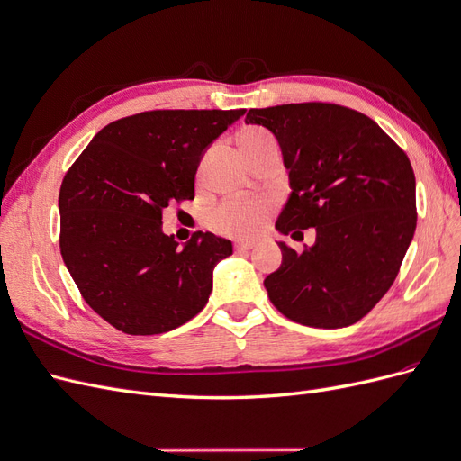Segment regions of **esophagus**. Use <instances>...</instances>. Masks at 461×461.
<instances>
[{
	"label": "esophagus",
	"mask_w": 461,
	"mask_h": 461,
	"mask_svg": "<svg viewBox=\"0 0 461 461\" xmlns=\"http://www.w3.org/2000/svg\"><path fill=\"white\" fill-rule=\"evenodd\" d=\"M256 246V242H249V240H239L234 244L236 252H248V249H252Z\"/></svg>",
	"instance_id": "obj_1"
}]
</instances>
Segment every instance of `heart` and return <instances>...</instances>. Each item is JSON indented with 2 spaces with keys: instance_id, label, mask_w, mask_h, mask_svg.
I'll list each match as a JSON object with an SVG mask.
<instances>
[{
  "instance_id": "obj_1",
  "label": "heart",
  "mask_w": 461,
  "mask_h": 461,
  "mask_svg": "<svg viewBox=\"0 0 461 461\" xmlns=\"http://www.w3.org/2000/svg\"><path fill=\"white\" fill-rule=\"evenodd\" d=\"M271 138L261 129H252L242 134L240 142L246 140H267ZM271 202L263 198H234L219 203L207 215V225L221 234L248 236L258 232L269 215Z\"/></svg>"
}]
</instances>
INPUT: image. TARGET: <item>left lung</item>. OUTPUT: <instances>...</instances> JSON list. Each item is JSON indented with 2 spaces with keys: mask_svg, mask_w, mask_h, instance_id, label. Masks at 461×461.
I'll return each mask as SVG.
<instances>
[{
  "mask_svg": "<svg viewBox=\"0 0 461 461\" xmlns=\"http://www.w3.org/2000/svg\"><path fill=\"white\" fill-rule=\"evenodd\" d=\"M283 151L290 196L276 230L317 236L265 278L269 300L294 323L340 329L367 315L393 286L415 232V175L403 149L367 115L337 104L249 109Z\"/></svg>",
  "mask_w": 461,
  "mask_h": 461,
  "instance_id": "obj_1",
  "label": "left lung"
}]
</instances>
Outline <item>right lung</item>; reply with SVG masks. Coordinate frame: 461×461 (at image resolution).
I'll use <instances>...</instances> for the list:
<instances>
[{"instance_id": "obj_1", "label": "right lung", "mask_w": 461, "mask_h": 461, "mask_svg": "<svg viewBox=\"0 0 461 461\" xmlns=\"http://www.w3.org/2000/svg\"><path fill=\"white\" fill-rule=\"evenodd\" d=\"M246 109H158L109 122L59 190L61 256L82 298L127 334H161L198 315L232 242L196 232L178 249L161 230L171 202L194 200L209 144Z\"/></svg>"}]
</instances>
